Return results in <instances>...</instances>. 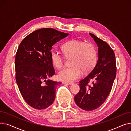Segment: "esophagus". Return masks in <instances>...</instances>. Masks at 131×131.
Instances as JSON below:
<instances>
[{"label": "esophagus", "mask_w": 131, "mask_h": 131, "mask_svg": "<svg viewBox=\"0 0 131 131\" xmlns=\"http://www.w3.org/2000/svg\"><path fill=\"white\" fill-rule=\"evenodd\" d=\"M62 83L64 84H67V85H72V83H68V82H63Z\"/></svg>", "instance_id": "34e87169"}]
</instances>
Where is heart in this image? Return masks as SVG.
I'll list each match as a JSON object with an SVG mask.
<instances>
[{
	"mask_svg": "<svg viewBox=\"0 0 131 131\" xmlns=\"http://www.w3.org/2000/svg\"><path fill=\"white\" fill-rule=\"evenodd\" d=\"M62 51L67 57H72L71 67L65 68L58 75V78L63 81L72 82L80 78L82 70L85 73L90 72L97 61V52L94 46L91 43L73 39L67 41L62 46ZM51 62L57 69L63 68L64 65L63 56L55 50L50 52Z\"/></svg>",
	"mask_w": 131,
	"mask_h": 131,
	"instance_id": "obj_1",
	"label": "heart"
}]
</instances>
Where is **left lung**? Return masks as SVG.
Returning <instances> with one entry per match:
<instances>
[{
    "mask_svg": "<svg viewBox=\"0 0 131 131\" xmlns=\"http://www.w3.org/2000/svg\"><path fill=\"white\" fill-rule=\"evenodd\" d=\"M98 47L97 63L87 77L80 81V91L74 97L82 109L91 111L104 103L112 90L116 76L115 55L105 41L90 33ZM92 82V85L88 84Z\"/></svg>",
    "mask_w": 131,
    "mask_h": 131,
    "instance_id": "8db88e82",
    "label": "left lung"
}]
</instances>
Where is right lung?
Here are the masks:
<instances>
[{
	"instance_id": "obj_1",
	"label": "right lung",
	"mask_w": 131,
	"mask_h": 131,
	"mask_svg": "<svg viewBox=\"0 0 131 131\" xmlns=\"http://www.w3.org/2000/svg\"><path fill=\"white\" fill-rule=\"evenodd\" d=\"M68 34L51 28L37 30L20 42L15 56V78L25 102L38 110L50 106L60 82L46 79L54 74L51 60L52 46Z\"/></svg>"
}]
</instances>
